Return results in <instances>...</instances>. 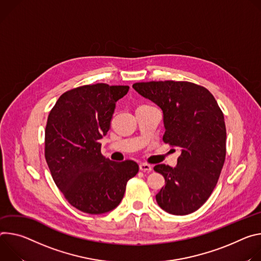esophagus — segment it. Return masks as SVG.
<instances>
[{
	"instance_id": "1",
	"label": "esophagus",
	"mask_w": 261,
	"mask_h": 261,
	"mask_svg": "<svg viewBox=\"0 0 261 261\" xmlns=\"http://www.w3.org/2000/svg\"><path fill=\"white\" fill-rule=\"evenodd\" d=\"M139 168H140V170H141L142 172L149 173V172L152 171V167H151L150 165H148V164H140Z\"/></svg>"
}]
</instances>
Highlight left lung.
Instances as JSON below:
<instances>
[{
	"mask_svg": "<svg viewBox=\"0 0 261 261\" xmlns=\"http://www.w3.org/2000/svg\"><path fill=\"white\" fill-rule=\"evenodd\" d=\"M133 88L162 109L163 141L181 149L176 167H154L166 181L155 196L158 204L172 215L192 214L212 195L225 162L223 112L206 88L190 82L136 83Z\"/></svg>",
	"mask_w": 261,
	"mask_h": 261,
	"instance_id": "8db88e82",
	"label": "left lung"
}]
</instances>
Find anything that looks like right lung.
<instances>
[{
	"mask_svg": "<svg viewBox=\"0 0 261 261\" xmlns=\"http://www.w3.org/2000/svg\"><path fill=\"white\" fill-rule=\"evenodd\" d=\"M128 86L99 83L63 93L49 112L44 155L57 187L79 211L100 215L121 202L126 182L139 166L113 162L101 154L99 140L107 135L116 102Z\"/></svg>",
	"mask_w": 261,
	"mask_h": 261,
	"instance_id": "1",
	"label": "right lung"
}]
</instances>
